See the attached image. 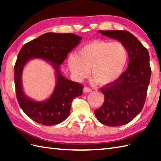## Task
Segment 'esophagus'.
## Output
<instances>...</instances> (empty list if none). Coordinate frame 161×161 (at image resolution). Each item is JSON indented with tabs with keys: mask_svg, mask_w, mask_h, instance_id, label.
<instances>
[{
	"mask_svg": "<svg viewBox=\"0 0 161 161\" xmlns=\"http://www.w3.org/2000/svg\"><path fill=\"white\" fill-rule=\"evenodd\" d=\"M83 91H84V93H88V92H91L92 90H91V88H88V87H87V86H85V87L84 88Z\"/></svg>",
	"mask_w": 161,
	"mask_h": 161,
	"instance_id": "34e87169",
	"label": "esophagus"
}]
</instances>
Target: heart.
<instances>
[{"label":"heart","mask_w":161,"mask_h":161,"mask_svg":"<svg viewBox=\"0 0 161 161\" xmlns=\"http://www.w3.org/2000/svg\"><path fill=\"white\" fill-rule=\"evenodd\" d=\"M129 53L121 42L95 40L70 55L68 64L77 80L87 77L92 72L100 84L109 85L118 80L125 71Z\"/></svg>","instance_id":"b5f03b06"}]
</instances>
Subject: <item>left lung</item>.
I'll return each mask as SVG.
<instances>
[{
	"label": "left lung",
	"mask_w": 161,
	"mask_h": 161,
	"mask_svg": "<svg viewBox=\"0 0 161 161\" xmlns=\"http://www.w3.org/2000/svg\"><path fill=\"white\" fill-rule=\"evenodd\" d=\"M99 32L124 44L128 50L129 62L127 69L118 80L100 88L104 95V102L95 110V114L104 125H124L134 119L144 107L152 72L149 54L141 42L128 31Z\"/></svg>",
	"instance_id": "1"
}]
</instances>
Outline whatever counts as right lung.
<instances>
[{"mask_svg":"<svg viewBox=\"0 0 161 161\" xmlns=\"http://www.w3.org/2000/svg\"><path fill=\"white\" fill-rule=\"evenodd\" d=\"M81 37L74 34L46 33L25 43L20 50L14 65L16 98L24 113L32 120L43 125L59 124L69 115L73 99L82 95L83 85L70 81L60 74L59 65L68 53L80 43ZM31 58H42L53 62L57 73V86L46 101L37 103L26 98L21 86V74L26 62Z\"/></svg>","mask_w":161,"mask_h":161,"instance_id":"1","label":"right lung"}]
</instances>
